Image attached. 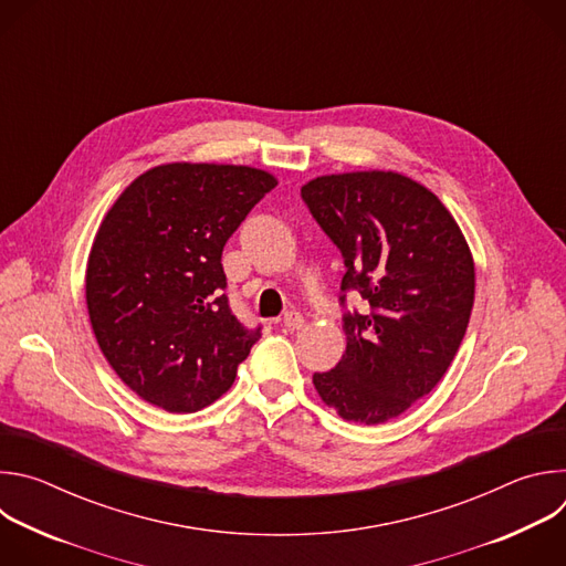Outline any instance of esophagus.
Returning <instances> with one entry per match:
<instances>
[{"instance_id": "obj_1", "label": "esophagus", "mask_w": 566, "mask_h": 566, "mask_svg": "<svg viewBox=\"0 0 566 566\" xmlns=\"http://www.w3.org/2000/svg\"><path fill=\"white\" fill-rule=\"evenodd\" d=\"M284 327L289 329V332H297V329H302L304 327V317L297 313V311H289V313H284Z\"/></svg>"}]
</instances>
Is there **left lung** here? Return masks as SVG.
Instances as JSON below:
<instances>
[{"instance_id": "8db88e82", "label": "left lung", "mask_w": 566, "mask_h": 566, "mask_svg": "<svg viewBox=\"0 0 566 566\" xmlns=\"http://www.w3.org/2000/svg\"><path fill=\"white\" fill-rule=\"evenodd\" d=\"M302 199L343 253L340 289L369 304L343 315L347 349L315 391L345 421L385 423L434 389L465 336L468 241L434 192L391 170L315 177Z\"/></svg>"}]
</instances>
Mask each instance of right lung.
I'll return each mask as SVG.
<instances>
[{
    "label": "right lung",
    "mask_w": 566,
    "mask_h": 566,
    "mask_svg": "<svg viewBox=\"0 0 566 566\" xmlns=\"http://www.w3.org/2000/svg\"><path fill=\"white\" fill-rule=\"evenodd\" d=\"M275 186L251 166L164 164L136 177L101 221L85 275L92 329L149 406L208 408L260 340L230 313L221 251Z\"/></svg>",
    "instance_id": "obj_1"
}]
</instances>
